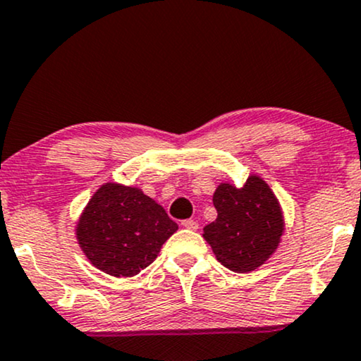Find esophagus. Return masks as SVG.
I'll return each mask as SVG.
<instances>
[{
  "label": "esophagus",
  "mask_w": 361,
  "mask_h": 361,
  "mask_svg": "<svg viewBox=\"0 0 361 361\" xmlns=\"http://www.w3.org/2000/svg\"><path fill=\"white\" fill-rule=\"evenodd\" d=\"M181 226L183 228H188V230H193V231H196L198 230V223H196L195 220H183L181 221Z\"/></svg>",
  "instance_id": "esophagus-1"
}]
</instances>
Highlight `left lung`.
Listing matches in <instances>:
<instances>
[{"label": "left lung", "mask_w": 361, "mask_h": 361, "mask_svg": "<svg viewBox=\"0 0 361 361\" xmlns=\"http://www.w3.org/2000/svg\"><path fill=\"white\" fill-rule=\"evenodd\" d=\"M216 220L203 228V238L223 267L250 273L276 252L285 233V216L276 195L258 175L243 186L220 183L213 193Z\"/></svg>", "instance_id": "obj_1"}]
</instances>
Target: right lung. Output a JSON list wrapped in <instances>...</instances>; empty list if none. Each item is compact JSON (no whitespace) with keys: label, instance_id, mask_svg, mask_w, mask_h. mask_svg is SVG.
<instances>
[{"label":"right lung","instance_id":"right-lung-1","mask_svg":"<svg viewBox=\"0 0 361 361\" xmlns=\"http://www.w3.org/2000/svg\"><path fill=\"white\" fill-rule=\"evenodd\" d=\"M176 230L161 204L138 186L108 181L81 212L75 235L93 267L106 275L128 278L152 264Z\"/></svg>","mask_w":361,"mask_h":361}]
</instances>
